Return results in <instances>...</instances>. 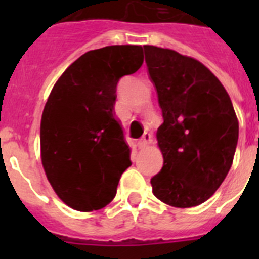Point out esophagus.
I'll return each mask as SVG.
<instances>
[{
  "label": "esophagus",
  "instance_id": "34e87169",
  "mask_svg": "<svg viewBox=\"0 0 259 259\" xmlns=\"http://www.w3.org/2000/svg\"><path fill=\"white\" fill-rule=\"evenodd\" d=\"M152 141H153L152 134H149V132H145V134H144V136L141 137L137 144H139V148H146V146L149 145V144H152Z\"/></svg>",
  "mask_w": 259,
  "mask_h": 259
}]
</instances>
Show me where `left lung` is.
<instances>
[{"label":"left lung","mask_w":259,"mask_h":259,"mask_svg":"<svg viewBox=\"0 0 259 259\" xmlns=\"http://www.w3.org/2000/svg\"><path fill=\"white\" fill-rule=\"evenodd\" d=\"M163 123L157 131L163 167L150 183L158 200L193 207L226 179L239 140V122L227 91L197 59L145 45Z\"/></svg>","instance_id":"8db88e82"}]
</instances>
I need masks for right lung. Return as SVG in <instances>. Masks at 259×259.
<instances>
[{"mask_svg":"<svg viewBox=\"0 0 259 259\" xmlns=\"http://www.w3.org/2000/svg\"><path fill=\"white\" fill-rule=\"evenodd\" d=\"M143 62L139 45L89 50L53 87L41 118V161L57 196L72 209L106 206L132 164L114 105L120 77Z\"/></svg>","mask_w":259,"mask_h":259,"instance_id":"1","label":"right lung"}]
</instances>
